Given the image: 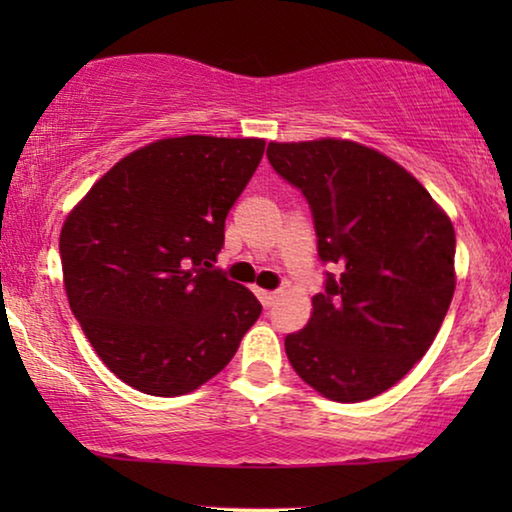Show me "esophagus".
<instances>
[{
	"mask_svg": "<svg viewBox=\"0 0 512 512\" xmlns=\"http://www.w3.org/2000/svg\"><path fill=\"white\" fill-rule=\"evenodd\" d=\"M256 296L263 303V307H270L277 300V291H261V289H258Z\"/></svg>",
	"mask_w": 512,
	"mask_h": 512,
	"instance_id": "esophagus-1",
	"label": "esophagus"
}]
</instances>
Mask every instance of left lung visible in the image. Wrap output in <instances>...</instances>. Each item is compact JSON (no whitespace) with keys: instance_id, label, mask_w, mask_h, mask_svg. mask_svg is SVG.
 <instances>
[{"instance_id":"left-lung-1","label":"left lung","mask_w":512,"mask_h":512,"mask_svg":"<svg viewBox=\"0 0 512 512\" xmlns=\"http://www.w3.org/2000/svg\"><path fill=\"white\" fill-rule=\"evenodd\" d=\"M312 212L331 265L303 331L284 340L303 380L338 403L368 401L426 354L454 296V228L429 191L380 151L319 139L268 144Z\"/></svg>"}]
</instances>
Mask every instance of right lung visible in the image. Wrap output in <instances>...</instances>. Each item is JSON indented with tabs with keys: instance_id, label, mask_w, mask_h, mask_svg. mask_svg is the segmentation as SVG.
I'll return each mask as SVG.
<instances>
[{
	"instance_id": "1",
	"label": "right lung",
	"mask_w": 512,
	"mask_h": 512,
	"mask_svg": "<svg viewBox=\"0 0 512 512\" xmlns=\"http://www.w3.org/2000/svg\"><path fill=\"white\" fill-rule=\"evenodd\" d=\"M263 139H160L116 163L60 233L76 321L118 380L181 396L233 359L261 303L214 268Z\"/></svg>"
}]
</instances>
